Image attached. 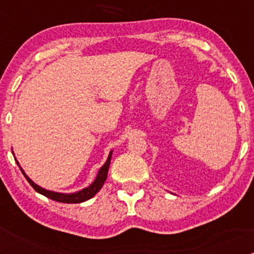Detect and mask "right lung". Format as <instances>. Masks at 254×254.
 I'll use <instances>...</instances> for the list:
<instances>
[{
  "instance_id": "right-lung-1",
  "label": "right lung",
  "mask_w": 254,
  "mask_h": 254,
  "mask_svg": "<svg viewBox=\"0 0 254 254\" xmlns=\"http://www.w3.org/2000/svg\"><path fill=\"white\" fill-rule=\"evenodd\" d=\"M12 153H13V152H12ZM112 153H113V150L111 151V152H109L108 158H107L106 163H104V165L102 166L101 168H99L98 173H97L96 179H94V181L92 182V183L89 184L88 187H86V188L81 189V190H78V191H75V193H58V191L48 190V189L42 188V187L38 186V184H35L34 182H33L32 179L29 178V177L25 175V172L23 171V168L19 166V163H18L16 157H14V160H16L17 165L19 166L20 171H22V173L24 175L25 179L29 182L30 186H32L33 188H34L35 190L38 191V193L42 194V195H45L49 199H53V200L59 201V203L77 204V203H83V201H86V200H88V199L93 198V196L96 195V194L98 193L99 190H101V188L103 187L104 182H106L107 176H108L109 165H111V160H112Z\"/></svg>"
}]
</instances>
